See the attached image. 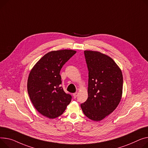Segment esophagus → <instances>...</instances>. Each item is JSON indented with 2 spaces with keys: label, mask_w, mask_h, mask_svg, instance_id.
<instances>
[{
  "label": "esophagus",
  "mask_w": 148,
  "mask_h": 148,
  "mask_svg": "<svg viewBox=\"0 0 148 148\" xmlns=\"http://www.w3.org/2000/svg\"><path fill=\"white\" fill-rule=\"evenodd\" d=\"M73 97H74V98H76L77 97V96H78V93L77 92H76V93H73Z\"/></svg>",
  "instance_id": "34e87169"
}]
</instances>
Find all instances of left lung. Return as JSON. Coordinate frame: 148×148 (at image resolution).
<instances>
[{"mask_svg": "<svg viewBox=\"0 0 148 148\" xmlns=\"http://www.w3.org/2000/svg\"><path fill=\"white\" fill-rule=\"evenodd\" d=\"M84 55L88 70V97L81 108L87 118L99 121L112 113L121 101L123 74L109 56L90 50L84 51Z\"/></svg>", "mask_w": 148, "mask_h": 148, "instance_id": "obj_1", "label": "left lung"}]
</instances>
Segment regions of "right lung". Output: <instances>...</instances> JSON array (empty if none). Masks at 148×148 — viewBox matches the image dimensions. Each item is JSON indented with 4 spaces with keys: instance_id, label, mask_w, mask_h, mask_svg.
Wrapping results in <instances>:
<instances>
[{
    "instance_id": "add662e5",
    "label": "right lung",
    "mask_w": 148,
    "mask_h": 148,
    "mask_svg": "<svg viewBox=\"0 0 148 148\" xmlns=\"http://www.w3.org/2000/svg\"><path fill=\"white\" fill-rule=\"evenodd\" d=\"M77 52L71 49L53 51L39 60L29 72L27 90L37 111L49 119L61 115L71 101L60 84L62 66Z\"/></svg>"
}]
</instances>
